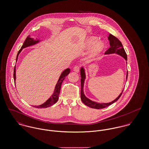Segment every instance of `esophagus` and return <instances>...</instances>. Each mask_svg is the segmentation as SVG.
<instances>
[{
	"mask_svg": "<svg viewBox=\"0 0 149 149\" xmlns=\"http://www.w3.org/2000/svg\"><path fill=\"white\" fill-rule=\"evenodd\" d=\"M73 70L77 73L79 72V70H80V67L79 66H77V65H76L75 67H74L73 68Z\"/></svg>",
	"mask_w": 149,
	"mask_h": 149,
	"instance_id": "1",
	"label": "esophagus"
}]
</instances>
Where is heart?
<instances>
[{"instance_id":"obj_1","label":"heart","mask_w":149,"mask_h":149,"mask_svg":"<svg viewBox=\"0 0 149 149\" xmlns=\"http://www.w3.org/2000/svg\"><path fill=\"white\" fill-rule=\"evenodd\" d=\"M97 40V38L94 36L89 38L86 42V47L88 48H91L92 45L91 49V54L92 55H96L100 53L104 49V43L101 41Z\"/></svg>"}]
</instances>
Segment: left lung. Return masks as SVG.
<instances>
[{
	"mask_svg": "<svg viewBox=\"0 0 149 149\" xmlns=\"http://www.w3.org/2000/svg\"><path fill=\"white\" fill-rule=\"evenodd\" d=\"M109 44H110V48L105 52V54H118L120 56L122 57L126 61L127 64V54L125 52V51L123 47L122 43L117 38L112 35L111 34H109L108 38ZM127 74L128 72L127 71L126 73V81H127ZM80 76H81V99L82 102L86 105V106L91 108L97 109H103L109 107V105L113 104L115 102H116L121 97L122 95V92L123 91V89H122L121 93L113 101L105 103V102H97L91 100L89 98H88L84 93V83L85 80L86 79V73H85V66H82L80 68Z\"/></svg>",
	"mask_w": 149,
	"mask_h": 149,
	"instance_id": "obj_1",
	"label": "left lung"
}]
</instances>
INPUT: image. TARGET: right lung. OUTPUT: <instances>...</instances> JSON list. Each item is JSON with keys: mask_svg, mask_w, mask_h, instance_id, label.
I'll list each match as a JSON object with an SVG mask.
<instances>
[{"mask_svg": "<svg viewBox=\"0 0 149 149\" xmlns=\"http://www.w3.org/2000/svg\"><path fill=\"white\" fill-rule=\"evenodd\" d=\"M40 40L38 39H33V38H31L30 37V36L29 35L28 36H27L26 39L25 41L24 42L22 47H21V49L19 51L17 56H16V61H17V58H18V56L19 54L22 52V51L23 50V48H27L28 47H30L32 45H34L37 44L38 43L40 42ZM70 69L67 68L66 69H65L64 70H63L62 72V73H61L58 80L57 82L56 86L54 87V91L53 94L51 95V96L45 102H44L42 104L40 105H38V106H33L35 108H48L53 105H54L55 103H56V102L58 101V97H59V95H60V89H61V86L62 84L63 81H64V80L65 79V77L69 74V73H70ZM14 79L15 84V81H16V66H15L14 70Z\"/></svg>", "mask_w": 149, "mask_h": 149, "instance_id": "add662e5", "label": "right lung"}]
</instances>
